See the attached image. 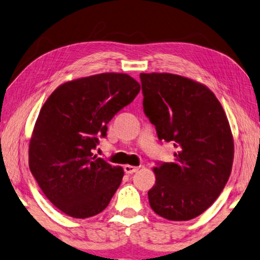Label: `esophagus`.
I'll use <instances>...</instances> for the list:
<instances>
[{
    "label": "esophagus",
    "instance_id": "1",
    "mask_svg": "<svg viewBox=\"0 0 260 260\" xmlns=\"http://www.w3.org/2000/svg\"><path fill=\"white\" fill-rule=\"evenodd\" d=\"M138 169H139V167H135V166H130V165L124 166V172L126 174H134V173L137 172Z\"/></svg>",
    "mask_w": 260,
    "mask_h": 260
}]
</instances>
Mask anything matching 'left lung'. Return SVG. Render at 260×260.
I'll return each instance as SVG.
<instances>
[{
	"label": "left lung",
	"instance_id": "1",
	"mask_svg": "<svg viewBox=\"0 0 260 260\" xmlns=\"http://www.w3.org/2000/svg\"><path fill=\"white\" fill-rule=\"evenodd\" d=\"M143 107L159 140L176 148L173 162L153 169L148 191L152 210L165 219L186 221L201 215L229 178L233 136L222 106L210 88L173 74H140Z\"/></svg>",
	"mask_w": 260,
	"mask_h": 260
}]
</instances>
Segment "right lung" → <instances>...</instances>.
<instances>
[{"label": "right lung", "instance_id": "add662e5", "mask_svg": "<svg viewBox=\"0 0 260 260\" xmlns=\"http://www.w3.org/2000/svg\"><path fill=\"white\" fill-rule=\"evenodd\" d=\"M139 91L129 75L108 72L64 83L42 106L28 166L42 192L63 213L85 219L108 206L124 172L93 151L107 136L109 121Z\"/></svg>", "mask_w": 260, "mask_h": 260}]
</instances>
